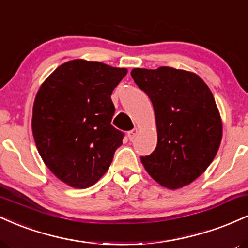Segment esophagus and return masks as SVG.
I'll list each match as a JSON object with an SVG mask.
<instances>
[{
  "instance_id": "esophagus-1",
  "label": "esophagus",
  "mask_w": 248,
  "mask_h": 248,
  "mask_svg": "<svg viewBox=\"0 0 248 248\" xmlns=\"http://www.w3.org/2000/svg\"><path fill=\"white\" fill-rule=\"evenodd\" d=\"M138 133H139L138 128H134L133 130L128 132V138H129V140H134V139H135V136L138 135Z\"/></svg>"
}]
</instances>
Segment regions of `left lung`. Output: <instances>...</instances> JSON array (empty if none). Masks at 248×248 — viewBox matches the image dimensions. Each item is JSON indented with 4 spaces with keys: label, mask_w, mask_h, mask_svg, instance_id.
I'll return each mask as SVG.
<instances>
[{
    "label": "left lung",
    "mask_w": 248,
    "mask_h": 248,
    "mask_svg": "<svg viewBox=\"0 0 248 248\" xmlns=\"http://www.w3.org/2000/svg\"><path fill=\"white\" fill-rule=\"evenodd\" d=\"M130 75L152 100L157 129L156 149L141 157L142 164L167 189L189 186L211 164L223 136L212 92L186 70L133 69Z\"/></svg>",
    "instance_id": "1"
}]
</instances>
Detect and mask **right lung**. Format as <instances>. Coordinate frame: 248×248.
<instances>
[{
  "label": "right lung",
  "instance_id": "add662e5",
  "mask_svg": "<svg viewBox=\"0 0 248 248\" xmlns=\"http://www.w3.org/2000/svg\"><path fill=\"white\" fill-rule=\"evenodd\" d=\"M127 69L73 59L45 79L32 108V134L42 160L67 186L85 189L100 179L122 144L110 124L113 90Z\"/></svg>",
  "mask_w": 248,
  "mask_h": 248
}]
</instances>
